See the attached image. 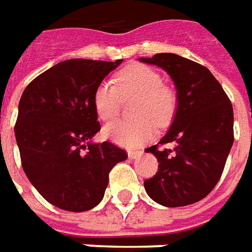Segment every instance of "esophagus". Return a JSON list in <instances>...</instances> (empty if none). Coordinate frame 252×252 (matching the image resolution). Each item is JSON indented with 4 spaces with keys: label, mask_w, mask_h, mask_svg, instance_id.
<instances>
[{
    "label": "esophagus",
    "mask_w": 252,
    "mask_h": 252,
    "mask_svg": "<svg viewBox=\"0 0 252 252\" xmlns=\"http://www.w3.org/2000/svg\"><path fill=\"white\" fill-rule=\"evenodd\" d=\"M142 153L140 151H128V158L129 159H137L140 158Z\"/></svg>",
    "instance_id": "esophagus-1"
}]
</instances>
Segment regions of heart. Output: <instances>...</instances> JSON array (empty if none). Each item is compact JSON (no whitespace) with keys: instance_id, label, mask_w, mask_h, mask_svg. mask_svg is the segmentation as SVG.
<instances>
[{"instance_id":"heart-1","label":"heart","mask_w":252,"mask_h":252,"mask_svg":"<svg viewBox=\"0 0 252 252\" xmlns=\"http://www.w3.org/2000/svg\"><path fill=\"white\" fill-rule=\"evenodd\" d=\"M136 97L132 105V120H119L104 126L102 133L116 144L133 148L154 136L155 126H166L173 120L177 99L173 90L162 85L158 71L144 64H132L121 70L116 85L99 83L93 95L94 109L102 121L112 120L120 106V99Z\"/></svg>"}]
</instances>
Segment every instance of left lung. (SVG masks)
<instances>
[{
	"mask_svg": "<svg viewBox=\"0 0 252 252\" xmlns=\"http://www.w3.org/2000/svg\"><path fill=\"white\" fill-rule=\"evenodd\" d=\"M163 68L177 89L173 123L159 144L173 148L146 153L158 159V173L144 181L155 202L167 208L194 204L211 193L220 180L233 144V109L221 85L206 67L177 54L139 58Z\"/></svg>",
	"mask_w": 252,
	"mask_h": 252,
	"instance_id": "1",
	"label": "left lung"
}]
</instances>
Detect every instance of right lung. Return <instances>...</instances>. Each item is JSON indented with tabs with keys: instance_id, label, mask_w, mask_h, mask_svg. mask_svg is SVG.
Wrapping results in <instances>:
<instances>
[{
	"instance_id": "obj_1",
	"label": "right lung",
	"mask_w": 252,
	"mask_h": 252,
	"mask_svg": "<svg viewBox=\"0 0 252 252\" xmlns=\"http://www.w3.org/2000/svg\"><path fill=\"white\" fill-rule=\"evenodd\" d=\"M116 62L70 59L25 88L14 126L21 164L50 204L85 212L104 198L109 171L126 153L109 142L94 143L101 129L93 95Z\"/></svg>"
}]
</instances>
